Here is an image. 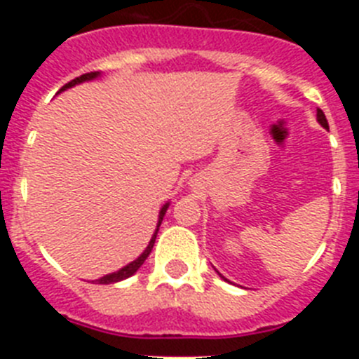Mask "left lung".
Segmentation results:
<instances>
[{
  "mask_svg": "<svg viewBox=\"0 0 359 359\" xmlns=\"http://www.w3.org/2000/svg\"><path fill=\"white\" fill-rule=\"evenodd\" d=\"M316 118H318V122H320V126H322V128L329 129L327 118H325V115H323V111H322V109H316ZM219 275H221V273H219ZM221 277H223V275H221ZM223 278H224V277H223ZM224 280H226V278H224Z\"/></svg>",
  "mask_w": 359,
  "mask_h": 359,
  "instance_id": "8db88e82",
  "label": "left lung"
}]
</instances>
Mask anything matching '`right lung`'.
Listing matches in <instances>:
<instances>
[{
	"label": "right lung",
	"mask_w": 359,
	"mask_h": 359,
	"mask_svg": "<svg viewBox=\"0 0 359 359\" xmlns=\"http://www.w3.org/2000/svg\"><path fill=\"white\" fill-rule=\"evenodd\" d=\"M97 77H100V73H98V72L84 73V75H81V77L73 79V81H69L68 84H65V86H62L61 90H59V93H61V91H65V90H68V88H72V86H75V84H81V82H86V81H93V79H97ZM167 208H169V203H165L163 207H161V210H160V215H158V224H156V231H154V233H152L151 241H149L147 248L144 250V253H142V255L138 257V259H136V261L129 262L128 266H123L122 269H118V271H115V273H109V275H106V277L98 278V280H95V282H98V284H115V282H120V280H123V278H129V277H131V275H135L136 271H138V268H140V266L144 264V262H145V259H147V257H149V253H151L152 246H154V241H156L158 230H160V224H161V221H163V215H165V212H167Z\"/></svg>",
	"instance_id": "right-lung-1"
}]
</instances>
